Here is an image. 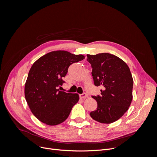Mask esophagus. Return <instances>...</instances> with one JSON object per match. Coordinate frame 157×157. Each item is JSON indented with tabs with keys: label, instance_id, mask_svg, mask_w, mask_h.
Wrapping results in <instances>:
<instances>
[{
	"label": "esophagus",
	"instance_id": "esophagus-1",
	"mask_svg": "<svg viewBox=\"0 0 157 157\" xmlns=\"http://www.w3.org/2000/svg\"><path fill=\"white\" fill-rule=\"evenodd\" d=\"M79 97L80 99H84V98H86L88 97L87 94L86 93H83L82 94H79Z\"/></svg>",
	"mask_w": 157,
	"mask_h": 157
}]
</instances>
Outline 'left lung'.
Here are the masks:
<instances>
[{
    "mask_svg": "<svg viewBox=\"0 0 157 157\" xmlns=\"http://www.w3.org/2000/svg\"><path fill=\"white\" fill-rule=\"evenodd\" d=\"M87 61L92 66L95 86L103 87L100 96H92L98 107L90 115L103 124L115 122L128 111L132 100L130 70L124 61L109 53L87 54Z\"/></svg>",
    "mask_w": 157,
    "mask_h": 157,
    "instance_id": "1",
    "label": "left lung"
}]
</instances>
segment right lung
Wrapping results in <instances>:
<instances>
[{"mask_svg":"<svg viewBox=\"0 0 157 157\" xmlns=\"http://www.w3.org/2000/svg\"><path fill=\"white\" fill-rule=\"evenodd\" d=\"M64 50L49 52L33 64L25 84V97L32 113L50 126L61 124L68 118L79 100L78 94L60 91L58 87L69 66L84 59Z\"/></svg>","mask_w":157,"mask_h":157,"instance_id":"1","label":"right lung"}]
</instances>
